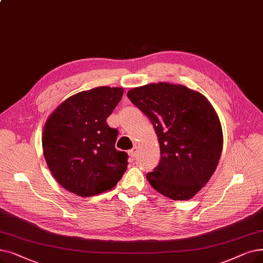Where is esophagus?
<instances>
[{
    "mask_svg": "<svg viewBox=\"0 0 263 263\" xmlns=\"http://www.w3.org/2000/svg\"><path fill=\"white\" fill-rule=\"evenodd\" d=\"M129 155H130L131 158H135L136 156H138V147L134 146L132 149L129 152Z\"/></svg>",
    "mask_w": 263,
    "mask_h": 263,
    "instance_id": "34e87169",
    "label": "esophagus"
}]
</instances>
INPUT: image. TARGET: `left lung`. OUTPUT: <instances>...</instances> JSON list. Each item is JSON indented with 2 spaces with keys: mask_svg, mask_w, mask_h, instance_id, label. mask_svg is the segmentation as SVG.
<instances>
[{
  "mask_svg": "<svg viewBox=\"0 0 263 263\" xmlns=\"http://www.w3.org/2000/svg\"><path fill=\"white\" fill-rule=\"evenodd\" d=\"M127 96L158 136L161 158L147 180L172 200L193 198L208 184L222 152L221 123L211 102L198 91L170 83L133 88Z\"/></svg>",
  "mask_w": 263,
  "mask_h": 263,
  "instance_id": "left-lung-1",
  "label": "left lung"
}]
</instances>
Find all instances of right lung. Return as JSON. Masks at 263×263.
<instances>
[{
	"label": "right lung",
	"instance_id": "add662e5",
	"mask_svg": "<svg viewBox=\"0 0 263 263\" xmlns=\"http://www.w3.org/2000/svg\"><path fill=\"white\" fill-rule=\"evenodd\" d=\"M123 96L118 87H97L64 100L47 118L42 144L54 179L79 197H92L117 185L128 155L115 148L117 130L106 118Z\"/></svg>",
	"mask_w": 263,
	"mask_h": 263
}]
</instances>
